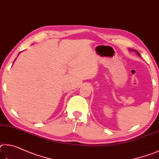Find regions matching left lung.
<instances>
[{
	"mask_svg": "<svg viewBox=\"0 0 159 159\" xmlns=\"http://www.w3.org/2000/svg\"><path fill=\"white\" fill-rule=\"evenodd\" d=\"M130 51H135L136 53H137V54L139 56V57H140V54H139V52L136 51V50H134V49H130Z\"/></svg>",
	"mask_w": 159,
	"mask_h": 159,
	"instance_id": "obj_1",
	"label": "left lung"
}]
</instances>
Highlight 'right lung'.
I'll return each instance as SVG.
<instances>
[{
	"mask_svg": "<svg viewBox=\"0 0 159 159\" xmlns=\"http://www.w3.org/2000/svg\"><path fill=\"white\" fill-rule=\"evenodd\" d=\"M19 54H20V53H19Z\"/></svg>",
	"mask_w": 159,
	"mask_h": 159,
	"instance_id": "add662e5",
	"label": "right lung"
}]
</instances>
